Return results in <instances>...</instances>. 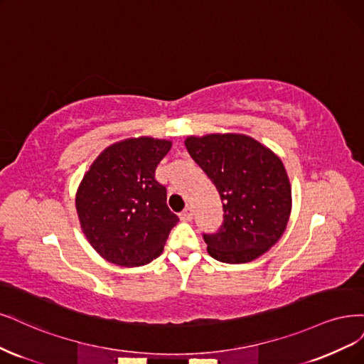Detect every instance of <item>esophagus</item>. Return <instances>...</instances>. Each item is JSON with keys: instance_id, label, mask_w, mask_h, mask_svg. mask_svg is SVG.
Wrapping results in <instances>:
<instances>
[{"instance_id": "obj_1", "label": "esophagus", "mask_w": 364, "mask_h": 364, "mask_svg": "<svg viewBox=\"0 0 364 364\" xmlns=\"http://www.w3.org/2000/svg\"><path fill=\"white\" fill-rule=\"evenodd\" d=\"M181 221H185V223H188V221H191L193 220V209L191 208H186L183 212H181Z\"/></svg>"}]
</instances>
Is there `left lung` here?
<instances>
[{
	"instance_id": "obj_1",
	"label": "left lung",
	"mask_w": 364,
	"mask_h": 364,
	"mask_svg": "<svg viewBox=\"0 0 364 364\" xmlns=\"http://www.w3.org/2000/svg\"><path fill=\"white\" fill-rule=\"evenodd\" d=\"M185 146L223 203L220 230L203 235L208 253L224 263H247L267 253L282 237L292 209L282 159L244 134L191 135Z\"/></svg>"
}]
</instances>
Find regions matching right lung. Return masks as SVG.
Wrapping results in <instances>:
<instances>
[{"label":"right lung","mask_w":364,"mask_h":364,"mask_svg":"<svg viewBox=\"0 0 364 364\" xmlns=\"http://www.w3.org/2000/svg\"><path fill=\"white\" fill-rule=\"evenodd\" d=\"M170 149V140L127 139L104 149L85 171L75 206L87 241L105 260L141 267L164 250L179 218L155 170Z\"/></svg>","instance_id":"obj_1"}]
</instances>
